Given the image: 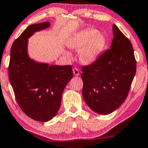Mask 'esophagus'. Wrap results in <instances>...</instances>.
<instances>
[{"label":"esophagus","instance_id":"obj_1","mask_svg":"<svg viewBox=\"0 0 148 148\" xmlns=\"http://www.w3.org/2000/svg\"><path fill=\"white\" fill-rule=\"evenodd\" d=\"M73 74L75 76H78L79 75V72L78 69H77L76 67L73 68Z\"/></svg>","mask_w":148,"mask_h":148}]
</instances>
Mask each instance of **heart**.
Instances as JSON below:
<instances>
[{
  "label": "heart",
  "instance_id": "obj_1",
  "mask_svg": "<svg viewBox=\"0 0 148 148\" xmlns=\"http://www.w3.org/2000/svg\"><path fill=\"white\" fill-rule=\"evenodd\" d=\"M106 44L107 40L104 34L90 28L76 34L69 42V46L75 50L81 49L79 54L81 62L84 64H91L98 59Z\"/></svg>",
  "mask_w": 148,
  "mask_h": 148
}]
</instances>
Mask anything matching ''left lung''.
<instances>
[{"mask_svg": "<svg viewBox=\"0 0 148 148\" xmlns=\"http://www.w3.org/2000/svg\"><path fill=\"white\" fill-rule=\"evenodd\" d=\"M110 49L94 63L82 67L83 98L87 105L100 114L119 108L128 95L136 73V60L129 40L116 25Z\"/></svg>", "mask_w": 148, "mask_h": 148, "instance_id": "obj_1", "label": "left lung"}]
</instances>
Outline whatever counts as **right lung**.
<instances>
[{
    "mask_svg": "<svg viewBox=\"0 0 148 148\" xmlns=\"http://www.w3.org/2000/svg\"><path fill=\"white\" fill-rule=\"evenodd\" d=\"M50 25L46 21L26 28L12 45L9 65L18 104L27 116L39 122L51 120L57 114L64 89L73 77L71 65H49L29 56L28 38Z\"/></svg>",
    "mask_w": 148,
    "mask_h": 148,
    "instance_id": "obj_1",
    "label": "right lung"
}]
</instances>
